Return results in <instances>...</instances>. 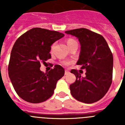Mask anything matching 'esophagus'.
I'll list each match as a JSON object with an SVG mask.
<instances>
[{
  "mask_svg": "<svg viewBox=\"0 0 125 125\" xmlns=\"http://www.w3.org/2000/svg\"><path fill=\"white\" fill-rule=\"evenodd\" d=\"M69 73V71H68V70H65V74H68Z\"/></svg>",
  "mask_w": 125,
  "mask_h": 125,
  "instance_id": "obj_1",
  "label": "esophagus"
}]
</instances>
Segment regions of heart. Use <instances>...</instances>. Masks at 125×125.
<instances>
[{"instance_id": "obj_1", "label": "heart", "mask_w": 125, "mask_h": 125, "mask_svg": "<svg viewBox=\"0 0 125 125\" xmlns=\"http://www.w3.org/2000/svg\"><path fill=\"white\" fill-rule=\"evenodd\" d=\"M66 43H67V45L69 47V48H71V47L74 46V45H78V43H77L76 41L73 38H68L66 40ZM53 47H54V45H52L51 50L52 49ZM62 64L64 65H68L70 64V61H63L62 62Z\"/></svg>"}]
</instances>
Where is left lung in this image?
Segmentation results:
<instances>
[{
  "instance_id": "1",
  "label": "left lung",
  "mask_w": 125,
  "mask_h": 125,
  "mask_svg": "<svg viewBox=\"0 0 125 125\" xmlns=\"http://www.w3.org/2000/svg\"><path fill=\"white\" fill-rule=\"evenodd\" d=\"M65 33L78 38L81 51L77 64L86 70L84 78L78 70L71 71L76 78L69 86L71 95L84 103L96 102L106 94L112 83V52L104 38L89 29H76Z\"/></svg>"
}]
</instances>
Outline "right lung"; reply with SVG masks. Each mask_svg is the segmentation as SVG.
Segmentation results:
<instances>
[{"instance_id": "obj_1", "label": "right lung", "mask_w": 125, "mask_h": 125, "mask_svg": "<svg viewBox=\"0 0 125 125\" xmlns=\"http://www.w3.org/2000/svg\"><path fill=\"white\" fill-rule=\"evenodd\" d=\"M64 34L55 31L36 27L20 36L14 43L8 66L9 76L15 92L24 101L39 103L54 93L57 81L64 69L56 64L46 73L41 63L51 58V46Z\"/></svg>"}]
</instances>
